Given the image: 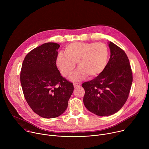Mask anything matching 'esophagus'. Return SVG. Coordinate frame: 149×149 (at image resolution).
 Segmentation results:
<instances>
[{
	"mask_svg": "<svg viewBox=\"0 0 149 149\" xmlns=\"http://www.w3.org/2000/svg\"><path fill=\"white\" fill-rule=\"evenodd\" d=\"M81 86V83H74V86L75 88Z\"/></svg>",
	"mask_w": 149,
	"mask_h": 149,
	"instance_id": "1",
	"label": "esophagus"
}]
</instances>
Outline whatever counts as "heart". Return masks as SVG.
I'll return each mask as SVG.
<instances>
[{"label":"heart","mask_w":149,"mask_h":149,"mask_svg":"<svg viewBox=\"0 0 149 149\" xmlns=\"http://www.w3.org/2000/svg\"><path fill=\"white\" fill-rule=\"evenodd\" d=\"M65 52L57 55L56 64L61 74L70 77L77 63L79 69L72 75V79L78 81L86 77L94 78L105 70L109 60V49L104 43L74 42L67 45Z\"/></svg>","instance_id":"obj_1"}]
</instances>
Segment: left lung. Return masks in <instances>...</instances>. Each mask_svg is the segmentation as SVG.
Returning a JSON list of instances; mask_svg holds the SVG:
<instances>
[{
  "instance_id": "obj_1",
  "label": "left lung",
  "mask_w": 149,
  "mask_h": 149,
  "mask_svg": "<svg viewBox=\"0 0 149 149\" xmlns=\"http://www.w3.org/2000/svg\"><path fill=\"white\" fill-rule=\"evenodd\" d=\"M110 58L105 71L84 82V104L90 112L109 116L118 111L128 99L133 82L130 62L125 52L110 42Z\"/></svg>"
}]
</instances>
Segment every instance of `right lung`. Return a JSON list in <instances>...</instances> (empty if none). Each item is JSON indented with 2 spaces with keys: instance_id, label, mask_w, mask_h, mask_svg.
Here are the masks:
<instances>
[{
  "instance_id": "obj_1",
  "label": "right lung",
  "mask_w": 149,
  "mask_h": 149,
  "mask_svg": "<svg viewBox=\"0 0 149 149\" xmlns=\"http://www.w3.org/2000/svg\"><path fill=\"white\" fill-rule=\"evenodd\" d=\"M59 47L48 42L34 48L26 55L21 68L25 100L34 113L45 118L57 117L66 110L74 89L56 67Z\"/></svg>"
}]
</instances>
